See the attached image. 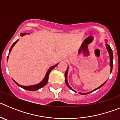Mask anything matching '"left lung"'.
<instances>
[{
	"instance_id": "8db88e82",
	"label": "left lung",
	"mask_w": 120,
	"mask_h": 120,
	"mask_svg": "<svg viewBox=\"0 0 120 120\" xmlns=\"http://www.w3.org/2000/svg\"><path fill=\"white\" fill-rule=\"evenodd\" d=\"M106 48H107V49H108V52H109V55H110V66H111V72H112V67H113V52H112V50L111 49V47L109 46V45H108V44H106ZM67 73H68V69L66 71H65V83H66V85H67L68 87L69 88L70 90H71V88L70 87V86L69 85H68V82H67ZM106 82H105V83H103L99 87H98L97 88H96L95 90H98V89H99L100 88H101V86H102L106 83ZM95 90H94V91H95ZM73 91H74V90H73ZM93 91H91V92H93ZM91 92H90V93H79V94H89V93H91Z\"/></svg>"
}]
</instances>
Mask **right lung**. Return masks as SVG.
<instances>
[{"label": "right lung", "mask_w": 120, "mask_h": 120, "mask_svg": "<svg viewBox=\"0 0 120 120\" xmlns=\"http://www.w3.org/2000/svg\"><path fill=\"white\" fill-rule=\"evenodd\" d=\"M26 34H25V33H22L20 34L21 36H23L24 35H26ZM18 41V40H17L15 42H14V43H13V44L12 45V46H11V49H9V54L10 53L11 51V50H12V47H14V45L15 44V43H17ZM8 58H7V59H8ZM57 65H58V64H56V65H54V66H52L50 68H49V70H48V71L47 72V73H46V75H45V77H44V79H43V81L41 82H40V83H38V84L37 85H32V86H22V85H20L18 84L15 81V80H14V82L15 83H16L17 85L18 86H20L21 88H22L24 89V90H27V91H37V90H39V89L41 88L42 87H43V86H44L45 85L47 84V82H48V79H49V75H50V73L51 72V71L55 67H56Z\"/></svg>", "instance_id": "right-lung-1"}]
</instances>
